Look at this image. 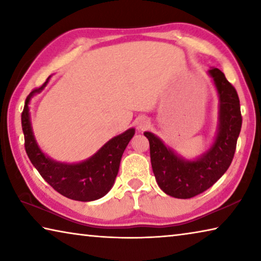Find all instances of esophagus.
<instances>
[{
	"label": "esophagus",
	"instance_id": "1",
	"mask_svg": "<svg viewBox=\"0 0 261 261\" xmlns=\"http://www.w3.org/2000/svg\"><path fill=\"white\" fill-rule=\"evenodd\" d=\"M148 124H149V122H148L147 118L141 117V118H139L138 123H137V127H138L139 131H144L148 126Z\"/></svg>",
	"mask_w": 261,
	"mask_h": 261
}]
</instances>
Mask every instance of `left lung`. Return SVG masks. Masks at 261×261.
<instances>
[{
    "label": "left lung",
    "instance_id": "obj_1",
    "mask_svg": "<svg viewBox=\"0 0 261 261\" xmlns=\"http://www.w3.org/2000/svg\"><path fill=\"white\" fill-rule=\"evenodd\" d=\"M220 99L219 129L214 144L194 161L178 156L152 132H144L149 141L152 169L158 185L168 196L189 199L210 189L226 173L236 151L242 127V114L238 94L224 73L212 68Z\"/></svg>",
    "mask_w": 261,
    "mask_h": 261
}]
</instances>
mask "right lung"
Listing matches in <instances>:
<instances>
[{
    "label": "right lung",
    "mask_w": 261,
    "mask_h": 261,
    "mask_svg": "<svg viewBox=\"0 0 261 261\" xmlns=\"http://www.w3.org/2000/svg\"><path fill=\"white\" fill-rule=\"evenodd\" d=\"M47 82L31 92L26 98L24 110L21 113V127L28 156L42 178L62 196L78 201L100 199L113 187L123 152L134 137L135 129H129L114 137L86 161L69 165L51 160L42 153L34 139L29 113L31 96L40 92Z\"/></svg>",
    "instance_id": "obj_1"
}]
</instances>
